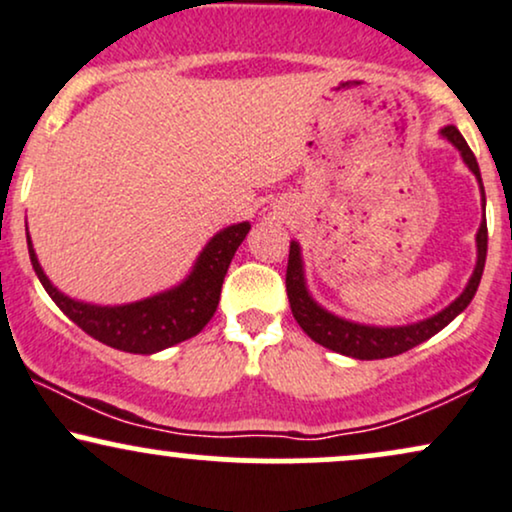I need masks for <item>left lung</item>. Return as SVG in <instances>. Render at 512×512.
Masks as SVG:
<instances>
[{
    "mask_svg": "<svg viewBox=\"0 0 512 512\" xmlns=\"http://www.w3.org/2000/svg\"><path fill=\"white\" fill-rule=\"evenodd\" d=\"M441 135L446 140L458 147L460 155H463L465 164L470 166V171L477 176L479 186H482V174H479V164L470 145L465 143V138L455 126L441 128ZM484 190V186H482ZM486 240H489V231H486V219L482 221L477 231V267L470 283L460 298L441 310L439 315L424 319V322L408 324V326H365L346 322V319L334 317L331 312H326L319 307L315 300L310 298L305 288V276H303V260H300V248L298 243H291V252H288V267H286V293L288 303H291V312L295 322L300 324V329L305 331L312 341H317L319 346L334 350V353L357 357V360H381V357H393L405 353V350L420 346L422 341L439 334L446 324H451L460 312L470 305V300L477 293L479 281H482L484 262H486Z\"/></svg>",
    "mask_w": 512,
    "mask_h": 512,
    "instance_id": "left-lung-1",
    "label": "left lung"
}]
</instances>
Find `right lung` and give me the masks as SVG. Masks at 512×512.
Segmentation results:
<instances>
[{
  "label": "right lung",
  "instance_id": "obj_1",
  "mask_svg": "<svg viewBox=\"0 0 512 512\" xmlns=\"http://www.w3.org/2000/svg\"><path fill=\"white\" fill-rule=\"evenodd\" d=\"M248 231V221L219 231L209 240L207 248L200 252L195 269L181 286L159 293L155 298L119 307L85 305L59 293L42 272L30 238L28 252L35 274H38L49 298L73 324H78L85 334L97 338L104 346L123 350V353L150 355L176 346L186 338H193L205 329V324L217 312L221 283H224L233 255H236L243 238L248 236Z\"/></svg>",
  "mask_w": 512,
  "mask_h": 512
}]
</instances>
